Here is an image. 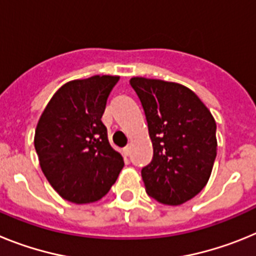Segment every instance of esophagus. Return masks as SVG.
<instances>
[{"label":"esophagus","mask_w":256,"mask_h":256,"mask_svg":"<svg viewBox=\"0 0 256 256\" xmlns=\"http://www.w3.org/2000/svg\"><path fill=\"white\" fill-rule=\"evenodd\" d=\"M130 146H126V148H123L124 158H126V156H130Z\"/></svg>","instance_id":"obj_1"}]
</instances>
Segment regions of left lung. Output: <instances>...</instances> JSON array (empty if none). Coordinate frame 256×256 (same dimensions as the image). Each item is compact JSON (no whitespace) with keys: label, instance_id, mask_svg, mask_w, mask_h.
<instances>
[{"label":"left lung","instance_id":"obj_1","mask_svg":"<svg viewBox=\"0 0 256 256\" xmlns=\"http://www.w3.org/2000/svg\"><path fill=\"white\" fill-rule=\"evenodd\" d=\"M154 148L141 170L148 196L180 205L206 186L216 156V124L209 108L190 88L160 79L134 76Z\"/></svg>","mask_w":256,"mask_h":256}]
</instances>
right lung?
<instances>
[{"mask_svg":"<svg viewBox=\"0 0 256 256\" xmlns=\"http://www.w3.org/2000/svg\"><path fill=\"white\" fill-rule=\"evenodd\" d=\"M119 76H94L58 88L40 115L34 148L54 190L74 204L100 200L124 166L101 122Z\"/></svg>","mask_w":256,"mask_h":256,"instance_id":"right-lung-1","label":"right lung"}]
</instances>
